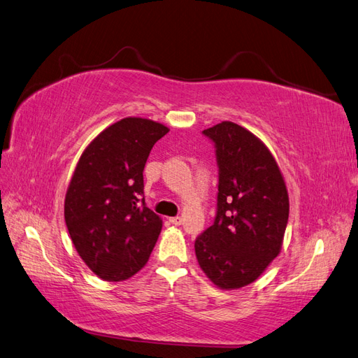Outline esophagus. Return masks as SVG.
Here are the masks:
<instances>
[{
    "label": "esophagus",
    "mask_w": 358,
    "mask_h": 358,
    "mask_svg": "<svg viewBox=\"0 0 358 358\" xmlns=\"http://www.w3.org/2000/svg\"><path fill=\"white\" fill-rule=\"evenodd\" d=\"M169 222H171V223H173V224H177V227H178V224H181V223H182V219H181L180 216H177V217H171V219H169Z\"/></svg>",
    "instance_id": "1"
}]
</instances>
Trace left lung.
Wrapping results in <instances>:
<instances>
[{"instance_id":"8db88e82","label":"left lung","mask_w":358,"mask_h":358,"mask_svg":"<svg viewBox=\"0 0 358 358\" xmlns=\"http://www.w3.org/2000/svg\"><path fill=\"white\" fill-rule=\"evenodd\" d=\"M219 168L216 216L195 240L201 268L222 289L257 280L278 257L289 216L288 192L268 148L231 121L202 131Z\"/></svg>"}]
</instances>
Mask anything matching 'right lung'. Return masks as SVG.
I'll return each mask as SVG.
<instances>
[{"instance_id":"right-lung-1","label":"right lung","mask_w":358,"mask_h":358,"mask_svg":"<svg viewBox=\"0 0 358 358\" xmlns=\"http://www.w3.org/2000/svg\"><path fill=\"white\" fill-rule=\"evenodd\" d=\"M169 131L145 118L109 126L80 156L64 202V219L79 257L99 278L126 280L147 264L162 220L145 206L150 151Z\"/></svg>"}]
</instances>
